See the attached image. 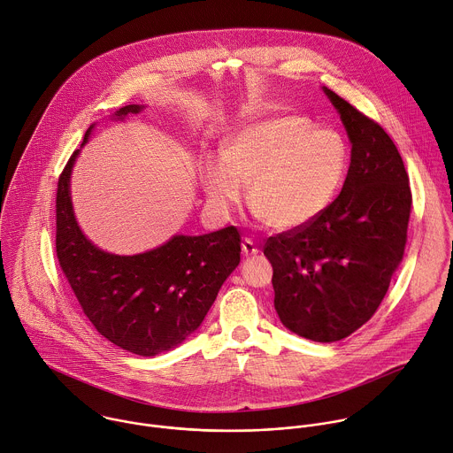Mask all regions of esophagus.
<instances>
[{"mask_svg": "<svg viewBox=\"0 0 453 453\" xmlns=\"http://www.w3.org/2000/svg\"><path fill=\"white\" fill-rule=\"evenodd\" d=\"M242 253H244L246 257H251V255H257V253H258V248H257V244L253 242V239H250V237H244V239H242Z\"/></svg>", "mask_w": 453, "mask_h": 453, "instance_id": "1", "label": "esophagus"}]
</instances>
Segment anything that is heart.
I'll return each instance as SVG.
<instances>
[{
    "instance_id": "1",
    "label": "heart",
    "mask_w": 453,
    "mask_h": 453,
    "mask_svg": "<svg viewBox=\"0 0 453 453\" xmlns=\"http://www.w3.org/2000/svg\"><path fill=\"white\" fill-rule=\"evenodd\" d=\"M349 166L343 138L315 129L301 115L250 124L230 136L221 157H205L200 182L219 212L235 207L248 186V203L274 232L301 228L319 218L338 195Z\"/></svg>"
}]
</instances>
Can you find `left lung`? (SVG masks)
Returning <instances> with one entry per match:
<instances>
[{
	"label": "left lung",
	"mask_w": 453,
	"mask_h": 453,
	"mask_svg": "<svg viewBox=\"0 0 453 453\" xmlns=\"http://www.w3.org/2000/svg\"><path fill=\"white\" fill-rule=\"evenodd\" d=\"M350 149L342 193L311 223L269 237L274 308L292 333L336 342L372 319L403 257L411 189L386 131L324 87Z\"/></svg>",
	"instance_id": "left-lung-1"
}]
</instances>
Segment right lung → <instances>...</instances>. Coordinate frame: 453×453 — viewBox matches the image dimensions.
I'll list each match as a JSON object with an SVG mask.
<instances>
[{"label": "right lung", "mask_w": 453, "mask_h": 453, "mask_svg": "<svg viewBox=\"0 0 453 453\" xmlns=\"http://www.w3.org/2000/svg\"><path fill=\"white\" fill-rule=\"evenodd\" d=\"M143 108L129 104L124 119ZM94 126L85 134V143ZM76 150L57 189V257L94 327L138 356H156L200 327L221 285L241 260V234L226 226L205 235H175L147 253L120 257L96 248L74 218L69 180Z\"/></svg>", "instance_id": "right-lung-1"}]
</instances>
